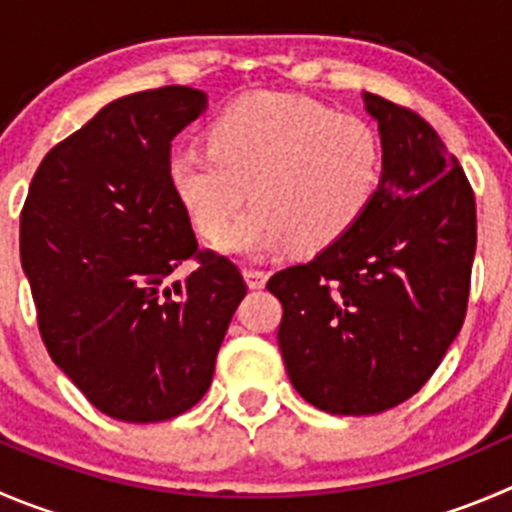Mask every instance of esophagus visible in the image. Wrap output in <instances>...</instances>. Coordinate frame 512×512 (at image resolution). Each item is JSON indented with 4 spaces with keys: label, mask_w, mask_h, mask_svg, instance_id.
<instances>
[{
    "label": "esophagus",
    "mask_w": 512,
    "mask_h": 512,
    "mask_svg": "<svg viewBox=\"0 0 512 512\" xmlns=\"http://www.w3.org/2000/svg\"><path fill=\"white\" fill-rule=\"evenodd\" d=\"M243 279H246L248 289H261L266 279H269V274L264 269H243Z\"/></svg>",
    "instance_id": "34e87169"
}]
</instances>
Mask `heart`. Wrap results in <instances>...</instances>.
I'll use <instances>...</instances> for the list:
<instances>
[{"label": "heart", "instance_id": "1", "mask_svg": "<svg viewBox=\"0 0 512 512\" xmlns=\"http://www.w3.org/2000/svg\"><path fill=\"white\" fill-rule=\"evenodd\" d=\"M170 188L193 226L223 251L264 259L296 246L324 251L359 226L382 183V145L369 123L299 95L256 92L223 107L206 145L168 163Z\"/></svg>", "mask_w": 512, "mask_h": 512}]
</instances>
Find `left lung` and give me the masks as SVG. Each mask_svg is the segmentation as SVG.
<instances>
[{"label":"left lung","mask_w":512,"mask_h":512,"mask_svg":"<svg viewBox=\"0 0 512 512\" xmlns=\"http://www.w3.org/2000/svg\"><path fill=\"white\" fill-rule=\"evenodd\" d=\"M382 183L359 226L266 289L296 392L329 415H377L420 392L462 329L478 218L470 180L415 110L364 92Z\"/></svg>","instance_id":"left-lung-1"}]
</instances>
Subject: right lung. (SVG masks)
I'll list each match as a JSON object with an SVG mask.
<instances>
[{"label": "right lung", "instance_id": "add662e5", "mask_svg": "<svg viewBox=\"0 0 512 512\" xmlns=\"http://www.w3.org/2000/svg\"><path fill=\"white\" fill-rule=\"evenodd\" d=\"M206 110L183 85L110 102L29 183L19 256L52 362L105 415L160 422L208 392L246 281L201 251L168 178L170 140ZM199 261L183 282L172 274Z\"/></svg>", "mask_w": 512, "mask_h": 512}]
</instances>
